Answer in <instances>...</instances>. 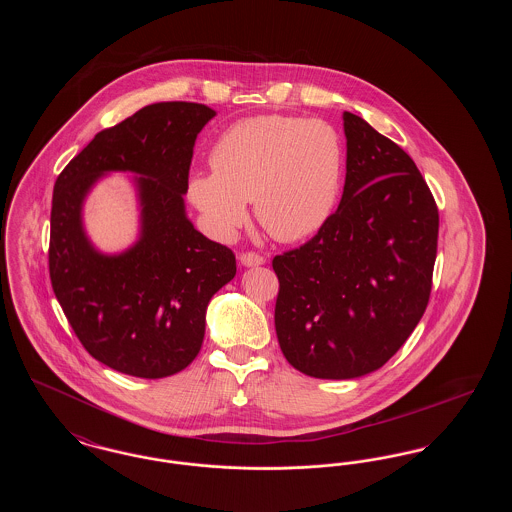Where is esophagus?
Listing matches in <instances>:
<instances>
[{"instance_id": "obj_1", "label": "esophagus", "mask_w": 512, "mask_h": 512, "mask_svg": "<svg viewBox=\"0 0 512 512\" xmlns=\"http://www.w3.org/2000/svg\"><path fill=\"white\" fill-rule=\"evenodd\" d=\"M240 261L244 267H259V265H265V257L255 253V251H245L240 255Z\"/></svg>"}]
</instances>
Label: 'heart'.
I'll list each match as a JSON object with an SVG mask.
<instances>
[{"mask_svg":"<svg viewBox=\"0 0 512 512\" xmlns=\"http://www.w3.org/2000/svg\"><path fill=\"white\" fill-rule=\"evenodd\" d=\"M345 153L330 122L259 115L228 126L211 149V172H195L188 197L209 230L230 240L247 203L268 234L299 242L318 232L338 203Z\"/></svg>","mask_w":512,"mask_h":512,"instance_id":"1","label":"heart"}]
</instances>
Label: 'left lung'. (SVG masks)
<instances>
[{"label":"left lung","mask_w":512,"mask_h":512,"mask_svg":"<svg viewBox=\"0 0 512 512\" xmlns=\"http://www.w3.org/2000/svg\"><path fill=\"white\" fill-rule=\"evenodd\" d=\"M343 130L338 211L272 259L280 349L326 380L365 376L399 351L426 311L438 253V205L413 159L353 113Z\"/></svg>","instance_id":"1"}]
</instances>
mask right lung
Wrapping results in <instances>:
<instances>
[{"mask_svg":"<svg viewBox=\"0 0 512 512\" xmlns=\"http://www.w3.org/2000/svg\"><path fill=\"white\" fill-rule=\"evenodd\" d=\"M215 117L201 103L163 101L105 128L55 180L49 232L53 293L84 349L136 378H165L197 357L211 297L236 276V257L186 217L195 138ZM137 177L141 240L103 256L85 238L81 203L107 171Z\"/></svg>","mask_w":512,"mask_h":512,"instance_id":"right-lung-1","label":"right lung"}]
</instances>
